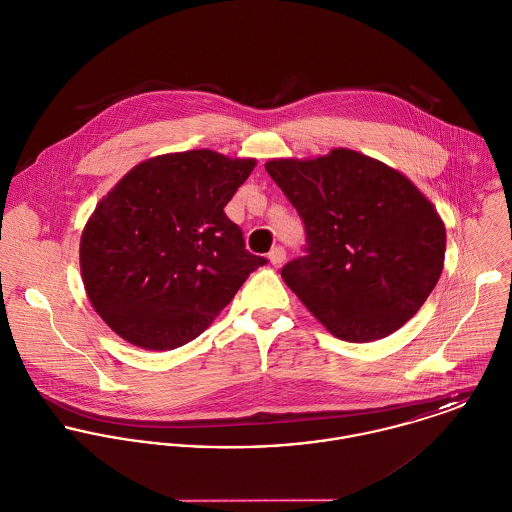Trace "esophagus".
Segmentation results:
<instances>
[{
    "label": "esophagus",
    "mask_w": 512,
    "mask_h": 512,
    "mask_svg": "<svg viewBox=\"0 0 512 512\" xmlns=\"http://www.w3.org/2000/svg\"><path fill=\"white\" fill-rule=\"evenodd\" d=\"M268 260H270L274 266H282V264H284V260H286V250H284L282 246L272 248V250H270V254H268Z\"/></svg>",
    "instance_id": "esophagus-1"
}]
</instances>
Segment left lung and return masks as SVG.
Returning a JSON list of instances; mask_svg holds the SVG:
<instances>
[{
  "label": "left lung",
  "mask_w": 512,
  "mask_h": 512,
  "mask_svg": "<svg viewBox=\"0 0 512 512\" xmlns=\"http://www.w3.org/2000/svg\"><path fill=\"white\" fill-rule=\"evenodd\" d=\"M266 171L309 242L282 278L331 335L370 343L418 313L443 270L445 224L404 173L349 147L276 157Z\"/></svg>",
  "instance_id": "8db88e82"
}]
</instances>
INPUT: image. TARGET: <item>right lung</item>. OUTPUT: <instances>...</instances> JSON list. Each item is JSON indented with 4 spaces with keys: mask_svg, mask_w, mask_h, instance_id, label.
<instances>
[{
    "mask_svg": "<svg viewBox=\"0 0 512 512\" xmlns=\"http://www.w3.org/2000/svg\"><path fill=\"white\" fill-rule=\"evenodd\" d=\"M254 157L189 149L134 165L96 205L80 234V276L94 311L124 341L171 351L201 335L250 272L226 203Z\"/></svg>",
    "mask_w": 512,
    "mask_h": 512,
    "instance_id": "add662e5",
    "label": "right lung"
}]
</instances>
